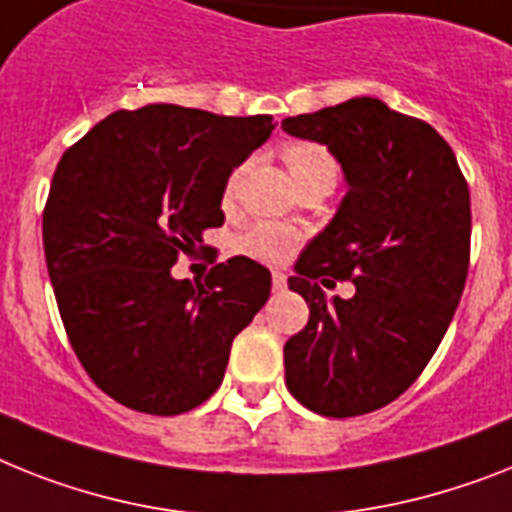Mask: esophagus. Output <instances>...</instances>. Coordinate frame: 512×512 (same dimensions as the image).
<instances>
[{
  "label": "esophagus",
  "mask_w": 512,
  "mask_h": 512,
  "mask_svg": "<svg viewBox=\"0 0 512 512\" xmlns=\"http://www.w3.org/2000/svg\"><path fill=\"white\" fill-rule=\"evenodd\" d=\"M272 287L280 293V290H285L287 287V277L282 272H272Z\"/></svg>",
  "instance_id": "obj_1"
}]
</instances>
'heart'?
<instances>
[{"mask_svg": "<svg viewBox=\"0 0 512 512\" xmlns=\"http://www.w3.org/2000/svg\"><path fill=\"white\" fill-rule=\"evenodd\" d=\"M282 162L287 164V172L293 177L295 185L308 183V180H319V177H337L335 156L329 154L324 146L311 141H293L282 149ZM240 175L243 170H235L225 185V201H232L238 193ZM298 246V232L287 225L277 222H259L251 230H246L238 238V251L251 256L264 264H280Z\"/></svg>", "mask_w": 512, "mask_h": 512, "instance_id": "obj_1", "label": "heart"}]
</instances>
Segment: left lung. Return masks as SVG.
<instances>
[{
    "mask_svg": "<svg viewBox=\"0 0 512 512\" xmlns=\"http://www.w3.org/2000/svg\"><path fill=\"white\" fill-rule=\"evenodd\" d=\"M282 130L324 143L348 193L295 264L308 324L285 342V384L308 411L363 416L400 398L453 322L471 256V196L453 149L424 120L358 96ZM350 279L332 302L318 287Z\"/></svg>",
    "mask_w": 512,
    "mask_h": 512,
    "instance_id": "left-lung-1",
    "label": "left lung"
}]
</instances>
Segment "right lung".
I'll return each instance as SVG.
<instances>
[{"label":"right lung","instance_id":"obj_1","mask_svg":"<svg viewBox=\"0 0 512 512\" xmlns=\"http://www.w3.org/2000/svg\"><path fill=\"white\" fill-rule=\"evenodd\" d=\"M272 130L269 114L149 104L104 117L59 159L44 206L46 269L75 356L117 403L177 416L222 384L272 274L232 256L193 285L172 266L222 227L227 177Z\"/></svg>","mask_w":512,"mask_h":512}]
</instances>
